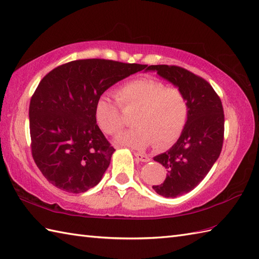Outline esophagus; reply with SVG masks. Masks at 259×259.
<instances>
[{"instance_id": "34e87169", "label": "esophagus", "mask_w": 259, "mask_h": 259, "mask_svg": "<svg viewBox=\"0 0 259 259\" xmlns=\"http://www.w3.org/2000/svg\"><path fill=\"white\" fill-rule=\"evenodd\" d=\"M135 157L137 160L142 161V162H149L151 159L148 157L147 155H144V153H138V152H135Z\"/></svg>"}]
</instances>
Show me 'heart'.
Listing matches in <instances>:
<instances>
[{"instance_id": "obj_1", "label": "heart", "mask_w": 259, "mask_h": 259, "mask_svg": "<svg viewBox=\"0 0 259 259\" xmlns=\"http://www.w3.org/2000/svg\"><path fill=\"white\" fill-rule=\"evenodd\" d=\"M117 99L124 107L138 108L135 124L118 136L117 142L136 150H144L156 142L159 149L175 144L188 119V102L178 88L164 87L152 78H138L117 90ZM95 118L104 134H118L123 125L120 109L108 96L97 98Z\"/></svg>"}]
</instances>
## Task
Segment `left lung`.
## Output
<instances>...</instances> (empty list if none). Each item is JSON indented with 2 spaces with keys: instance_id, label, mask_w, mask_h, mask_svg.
Instances as JSON below:
<instances>
[{
  "instance_id": "obj_1",
  "label": "left lung",
  "mask_w": 259,
  "mask_h": 259,
  "mask_svg": "<svg viewBox=\"0 0 259 259\" xmlns=\"http://www.w3.org/2000/svg\"><path fill=\"white\" fill-rule=\"evenodd\" d=\"M159 76L184 93L188 102V119L177 142L153 160L167 169L161 185L152 186L158 195L175 198L199 185L222 152L224 109L212 87L200 76L176 65H149Z\"/></svg>"
}]
</instances>
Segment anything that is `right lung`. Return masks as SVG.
Wrapping results in <instances>:
<instances>
[{
	"instance_id": "1",
	"label": "right lung",
	"mask_w": 259,
	"mask_h": 259,
	"mask_svg": "<svg viewBox=\"0 0 259 259\" xmlns=\"http://www.w3.org/2000/svg\"><path fill=\"white\" fill-rule=\"evenodd\" d=\"M147 65L75 60L53 69L31 98L32 156L49 183L80 194L97 186L115 151L95 118L98 97Z\"/></svg>"
}]
</instances>
